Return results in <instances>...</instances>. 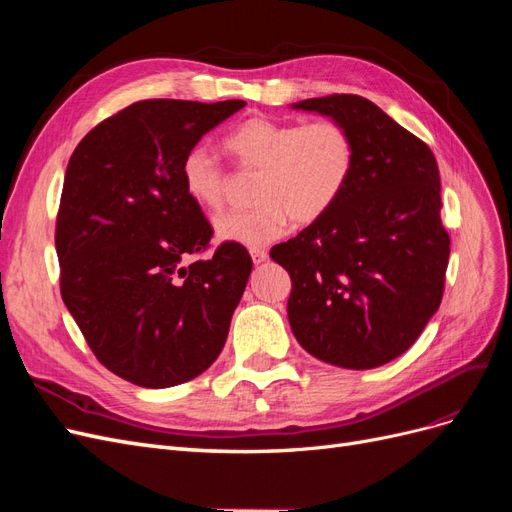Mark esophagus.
Listing matches in <instances>:
<instances>
[{
	"mask_svg": "<svg viewBox=\"0 0 512 512\" xmlns=\"http://www.w3.org/2000/svg\"><path fill=\"white\" fill-rule=\"evenodd\" d=\"M250 254H252L254 265H260V262L267 260V250H262V247H252Z\"/></svg>",
	"mask_w": 512,
	"mask_h": 512,
	"instance_id": "obj_1",
	"label": "esophagus"
}]
</instances>
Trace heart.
I'll return each mask as SVG.
<instances>
[{"label": "heart", "mask_w": 512, "mask_h": 512, "mask_svg": "<svg viewBox=\"0 0 512 512\" xmlns=\"http://www.w3.org/2000/svg\"><path fill=\"white\" fill-rule=\"evenodd\" d=\"M224 149L241 168L258 170L256 209L228 211L215 218V237L224 243L262 247L286 235L290 222L314 224L344 196L356 164L352 132L337 119L309 123L250 117L232 128ZM181 188L205 211L224 205L226 170L203 147L181 160Z\"/></svg>", "instance_id": "heart-1"}]
</instances>
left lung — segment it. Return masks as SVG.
<instances>
[{
	"instance_id": "obj_1",
	"label": "left lung",
	"mask_w": 512,
	"mask_h": 512,
	"mask_svg": "<svg viewBox=\"0 0 512 512\" xmlns=\"http://www.w3.org/2000/svg\"><path fill=\"white\" fill-rule=\"evenodd\" d=\"M290 108L342 121L356 143L339 203L271 250L292 280L290 329L324 363L380 367L416 342L442 301L451 237L440 220L436 158L361 96Z\"/></svg>"
}]
</instances>
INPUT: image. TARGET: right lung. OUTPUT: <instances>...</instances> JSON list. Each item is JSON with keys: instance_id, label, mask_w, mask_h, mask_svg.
<instances>
[{"instance_id": "obj_1", "label": "right lung", "mask_w": 512, "mask_h": 512, "mask_svg": "<svg viewBox=\"0 0 512 512\" xmlns=\"http://www.w3.org/2000/svg\"><path fill=\"white\" fill-rule=\"evenodd\" d=\"M245 106L143 100L74 149L57 213L61 299L96 359L145 389H168L218 359L252 258L213 237L181 188V160Z\"/></svg>"}]
</instances>
